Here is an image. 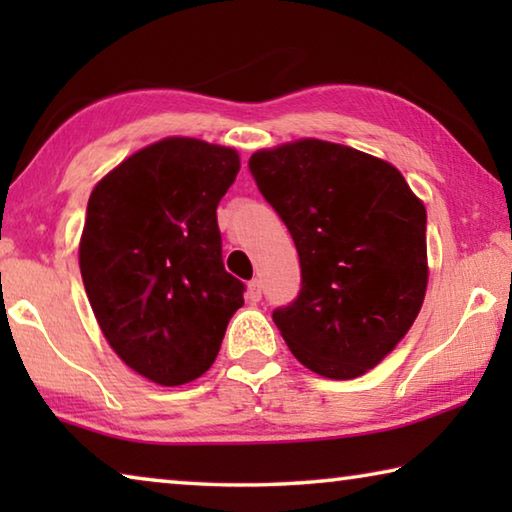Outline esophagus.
<instances>
[{
    "mask_svg": "<svg viewBox=\"0 0 512 512\" xmlns=\"http://www.w3.org/2000/svg\"><path fill=\"white\" fill-rule=\"evenodd\" d=\"M248 300L250 302L262 300V282H259V280L248 282Z\"/></svg>",
    "mask_w": 512,
    "mask_h": 512,
    "instance_id": "obj_1",
    "label": "esophagus"
}]
</instances>
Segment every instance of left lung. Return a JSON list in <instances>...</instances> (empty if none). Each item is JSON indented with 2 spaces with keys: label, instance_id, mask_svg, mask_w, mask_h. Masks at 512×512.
Instances as JSON below:
<instances>
[{
  "label": "left lung",
  "instance_id": "8db88e82",
  "mask_svg": "<svg viewBox=\"0 0 512 512\" xmlns=\"http://www.w3.org/2000/svg\"><path fill=\"white\" fill-rule=\"evenodd\" d=\"M248 167L300 257L298 298L273 311L282 339L320 377L366 375L420 314L424 203L391 162L314 137L257 151Z\"/></svg>",
  "mask_w": 512,
  "mask_h": 512
}]
</instances>
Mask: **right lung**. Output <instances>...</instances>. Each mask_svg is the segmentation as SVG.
Masks as SVG:
<instances>
[{
    "label": "right lung",
    "instance_id": "1",
    "mask_svg": "<svg viewBox=\"0 0 512 512\" xmlns=\"http://www.w3.org/2000/svg\"><path fill=\"white\" fill-rule=\"evenodd\" d=\"M239 167L230 146L164 137L128 155L90 194L79 244L85 293L117 357L160 386L201 377L244 305L216 223Z\"/></svg>",
    "mask_w": 512,
    "mask_h": 512
}]
</instances>
